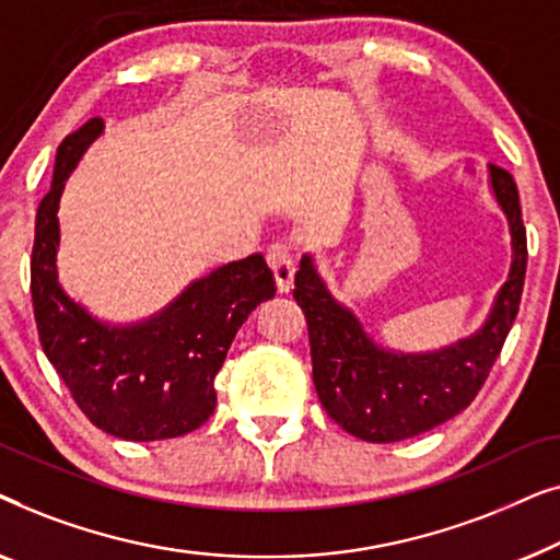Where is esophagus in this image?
Returning a JSON list of instances; mask_svg holds the SVG:
<instances>
[{
	"label": "esophagus",
	"instance_id": "1",
	"mask_svg": "<svg viewBox=\"0 0 560 560\" xmlns=\"http://www.w3.org/2000/svg\"><path fill=\"white\" fill-rule=\"evenodd\" d=\"M267 262H270L275 280H278V290L280 293H288L293 288V278H295V257H293V247L290 244H272L267 249Z\"/></svg>",
	"mask_w": 560,
	"mask_h": 560
}]
</instances>
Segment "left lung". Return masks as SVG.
<instances>
[{
  "mask_svg": "<svg viewBox=\"0 0 560 560\" xmlns=\"http://www.w3.org/2000/svg\"><path fill=\"white\" fill-rule=\"evenodd\" d=\"M489 186L510 224V278L487 324L446 349L402 354L377 347L354 313L328 293L313 257L303 255L293 298L308 324L313 385L328 416L357 439L395 443L446 423L469 408L500 357L523 295L527 240L512 175L489 165Z\"/></svg>",
  "mask_w": 560,
  "mask_h": 560,
  "instance_id": "8db88e82",
  "label": "left lung"
}]
</instances>
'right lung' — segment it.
Wrapping results in <instances>:
<instances>
[{"label": "right lung", "instance_id": "right-lung-1", "mask_svg": "<svg viewBox=\"0 0 560 560\" xmlns=\"http://www.w3.org/2000/svg\"><path fill=\"white\" fill-rule=\"evenodd\" d=\"M104 119H89L58 144L50 190L37 206L30 259L35 324L45 357L91 423L125 441H163L196 431L217 408L213 380L236 331L275 278L262 255L194 280L155 316L129 326L98 320L58 282V203L68 175Z\"/></svg>", "mask_w": 560, "mask_h": 560}]
</instances>
